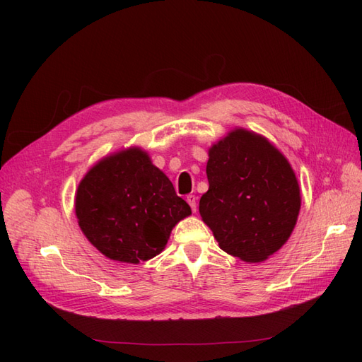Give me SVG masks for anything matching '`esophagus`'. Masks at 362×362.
<instances>
[{
	"label": "esophagus",
	"mask_w": 362,
	"mask_h": 362,
	"mask_svg": "<svg viewBox=\"0 0 362 362\" xmlns=\"http://www.w3.org/2000/svg\"><path fill=\"white\" fill-rule=\"evenodd\" d=\"M185 201L189 202L192 211L194 213L196 211V202H198V199H196V196L194 194H187V198H185Z\"/></svg>",
	"instance_id": "esophagus-1"
}]
</instances>
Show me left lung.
<instances>
[{
  "mask_svg": "<svg viewBox=\"0 0 362 362\" xmlns=\"http://www.w3.org/2000/svg\"><path fill=\"white\" fill-rule=\"evenodd\" d=\"M202 221L226 254L259 262L287 242L300 192L287 158L264 137L234 129L208 152Z\"/></svg>",
  "mask_w": 362,
  "mask_h": 362,
  "instance_id": "8db88e82",
  "label": "left lung"
}]
</instances>
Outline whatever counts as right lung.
I'll use <instances>...</instances> for the list:
<instances>
[{
    "instance_id": "1",
    "label": "right lung",
    "mask_w": 362,
    "mask_h": 362,
    "mask_svg": "<svg viewBox=\"0 0 362 362\" xmlns=\"http://www.w3.org/2000/svg\"><path fill=\"white\" fill-rule=\"evenodd\" d=\"M75 214L101 254L137 264L158 255L172 228L192 210L146 152L131 148L87 172L76 190Z\"/></svg>"
}]
</instances>
